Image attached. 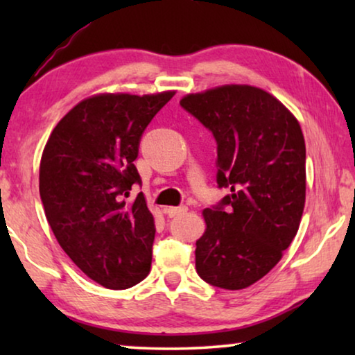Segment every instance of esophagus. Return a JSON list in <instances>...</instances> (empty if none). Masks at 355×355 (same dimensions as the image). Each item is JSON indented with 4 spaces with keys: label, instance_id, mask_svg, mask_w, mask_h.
Instances as JSON below:
<instances>
[{
    "label": "esophagus",
    "instance_id": "1",
    "mask_svg": "<svg viewBox=\"0 0 355 355\" xmlns=\"http://www.w3.org/2000/svg\"><path fill=\"white\" fill-rule=\"evenodd\" d=\"M186 211H188V208H186V207H169V208H166V213H167V216H169V218H175V216H180V214H183Z\"/></svg>",
    "mask_w": 355,
    "mask_h": 355
}]
</instances>
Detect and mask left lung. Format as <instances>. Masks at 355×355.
<instances>
[{
    "label": "left lung",
    "mask_w": 355,
    "mask_h": 355,
    "mask_svg": "<svg viewBox=\"0 0 355 355\" xmlns=\"http://www.w3.org/2000/svg\"><path fill=\"white\" fill-rule=\"evenodd\" d=\"M218 142V207L196 241L202 280L243 290L264 277L296 236L305 205V141L297 119L266 91L225 84L180 100ZM224 206H228L227 210Z\"/></svg>",
    "instance_id": "left-lung-1"
}]
</instances>
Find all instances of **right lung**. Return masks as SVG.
Instances as JSON below:
<instances>
[{
  "instance_id": "1",
  "label": "right lung",
  "mask_w": 355,
  "mask_h": 355,
  "mask_svg": "<svg viewBox=\"0 0 355 355\" xmlns=\"http://www.w3.org/2000/svg\"><path fill=\"white\" fill-rule=\"evenodd\" d=\"M175 91L147 95L97 94L59 120L40 159L39 191L58 243L89 279L125 290L147 277L153 216L135 166L155 114Z\"/></svg>"
}]
</instances>
